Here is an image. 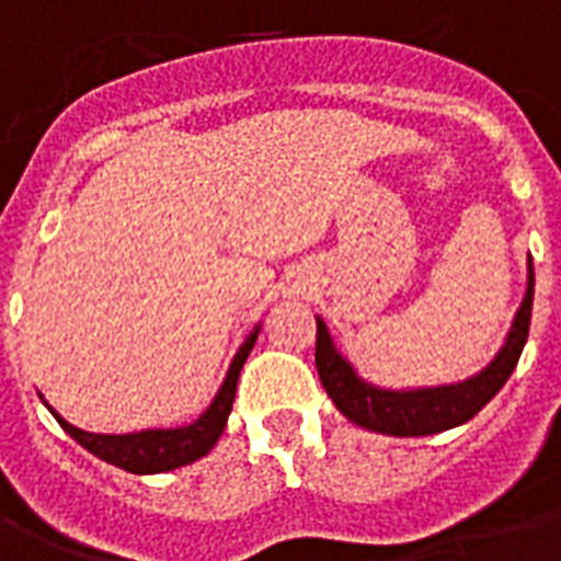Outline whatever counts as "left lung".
<instances>
[{
    "mask_svg": "<svg viewBox=\"0 0 561 561\" xmlns=\"http://www.w3.org/2000/svg\"><path fill=\"white\" fill-rule=\"evenodd\" d=\"M533 285H536V276H533L530 259L524 302L515 314L513 329L506 334V343L486 369H480L478 375H471L460 383L422 387V390H383V387L364 381L350 360L337 352L332 334H329V325L317 317L314 360L329 399L337 404V410L350 422L387 436H431L469 422L495 399L497 390L504 387L518 358H522L524 343L530 334Z\"/></svg>",
    "mask_w": 561,
    "mask_h": 561,
    "instance_id": "obj_1",
    "label": "left lung"
}]
</instances>
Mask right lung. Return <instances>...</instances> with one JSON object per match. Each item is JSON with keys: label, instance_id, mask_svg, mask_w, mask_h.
I'll return each mask as SVG.
<instances>
[{"label": "right lung", "instance_id": "right-lung-1", "mask_svg": "<svg viewBox=\"0 0 561 561\" xmlns=\"http://www.w3.org/2000/svg\"><path fill=\"white\" fill-rule=\"evenodd\" d=\"M255 337H259V325L241 343V350L236 352L218 396L211 399L209 408L203 410L201 419H194L192 425L165 427V431H139V434H90V431L69 425L60 413H55V408H48V404L46 408L51 410V416L60 422V427L72 436L75 443L83 445L87 451L95 454L99 460L110 462V466H116V469H125L130 474H160V471L180 469V466H188V462L206 457L220 439V434H224L229 410H232V401H236L238 375H241L247 355L253 350Z\"/></svg>", "mask_w": 561, "mask_h": 561}]
</instances>
